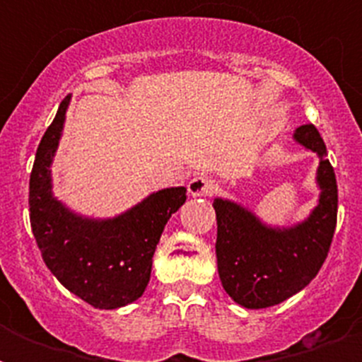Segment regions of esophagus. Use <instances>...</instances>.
Here are the masks:
<instances>
[{
    "label": "esophagus",
    "instance_id": "34e87169",
    "mask_svg": "<svg viewBox=\"0 0 362 362\" xmlns=\"http://www.w3.org/2000/svg\"><path fill=\"white\" fill-rule=\"evenodd\" d=\"M216 180H212L210 176L206 175H197L193 176L189 184H187V192L192 197H206V195H212L216 189Z\"/></svg>",
    "mask_w": 362,
    "mask_h": 362
}]
</instances>
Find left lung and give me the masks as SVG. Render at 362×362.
I'll return each mask as SVG.
<instances>
[{"label":"left lung","mask_w":362,"mask_h":362,"mask_svg":"<svg viewBox=\"0 0 362 362\" xmlns=\"http://www.w3.org/2000/svg\"><path fill=\"white\" fill-rule=\"evenodd\" d=\"M293 141L320 158L315 173L320 197L308 218L295 226L274 227L235 201L216 197L212 203L218 220V274L227 295L244 308H269L303 291L331 247L338 187L325 142L312 124L297 127Z\"/></svg>","instance_id":"1"}]
</instances>
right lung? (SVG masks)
Wrapping results in <instances>:
<instances>
[{"label":"right lung","instance_id":"1","mask_svg":"<svg viewBox=\"0 0 362 362\" xmlns=\"http://www.w3.org/2000/svg\"><path fill=\"white\" fill-rule=\"evenodd\" d=\"M71 95L42 135L30 176L31 231L58 281L99 310L135 303L146 289L152 257L169 218L186 203V187H165L115 218L71 210L52 192V161Z\"/></svg>","mask_w":362,"mask_h":362}]
</instances>
